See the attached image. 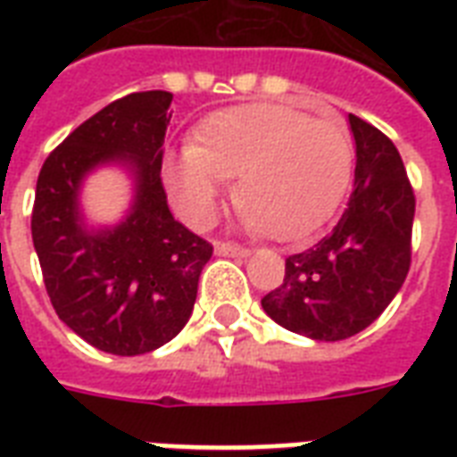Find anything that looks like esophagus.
Here are the masks:
<instances>
[{
  "label": "esophagus",
  "instance_id": "34e87169",
  "mask_svg": "<svg viewBox=\"0 0 457 457\" xmlns=\"http://www.w3.org/2000/svg\"><path fill=\"white\" fill-rule=\"evenodd\" d=\"M215 253H218V256H232V258L251 256V251L246 249V246H239V244H232V242H215Z\"/></svg>",
  "mask_w": 457,
  "mask_h": 457
}]
</instances>
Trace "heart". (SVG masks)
<instances>
[{
	"label": "heart",
	"instance_id": "b5f03b06",
	"mask_svg": "<svg viewBox=\"0 0 457 457\" xmlns=\"http://www.w3.org/2000/svg\"><path fill=\"white\" fill-rule=\"evenodd\" d=\"M353 139L341 120L311 118L279 104H244L199 125L194 145L165 158V185L196 228L215 218L228 178L244 222L282 242L318 232L353 178Z\"/></svg>",
	"mask_w": 457,
	"mask_h": 457
}]
</instances>
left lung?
Here are the masks:
<instances>
[{"mask_svg":"<svg viewBox=\"0 0 457 457\" xmlns=\"http://www.w3.org/2000/svg\"><path fill=\"white\" fill-rule=\"evenodd\" d=\"M355 179L332 235L287 258L285 285L261 299L289 332L341 341L372 325L411 270L415 194L401 154L384 132L348 113Z\"/></svg>","mask_w":457,"mask_h":457,"instance_id":"obj_1","label":"left lung"}]
</instances>
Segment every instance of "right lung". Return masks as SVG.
I'll return each instance as SVG.
<instances>
[{"instance_id": "1", "label": "right lung", "mask_w": 457, "mask_h": 457, "mask_svg": "<svg viewBox=\"0 0 457 457\" xmlns=\"http://www.w3.org/2000/svg\"><path fill=\"white\" fill-rule=\"evenodd\" d=\"M170 92H135L75 128L37 178L32 244L54 311L78 337L113 355L163 346L194 311L213 246L172 218L163 182ZM102 164L131 172V211L113 228H87L84 178Z\"/></svg>"}]
</instances>
